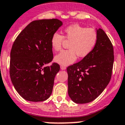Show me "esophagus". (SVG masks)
Wrapping results in <instances>:
<instances>
[{
    "label": "esophagus",
    "mask_w": 125,
    "mask_h": 125,
    "mask_svg": "<svg viewBox=\"0 0 125 125\" xmlns=\"http://www.w3.org/2000/svg\"><path fill=\"white\" fill-rule=\"evenodd\" d=\"M66 69V66H61V70H65Z\"/></svg>",
    "instance_id": "34e87169"
}]
</instances>
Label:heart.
Listing matches in <instances>:
<instances>
[{"label":"heart","instance_id":"obj_1","mask_svg":"<svg viewBox=\"0 0 125 125\" xmlns=\"http://www.w3.org/2000/svg\"><path fill=\"white\" fill-rule=\"evenodd\" d=\"M64 37L71 41L69 50H64L54 57V61L61 66H68L74 63L77 55L80 58L87 56L93 51L98 40L97 33L94 28H86L79 24L69 25L64 29ZM64 36L55 32L51 38L52 50L58 51L62 48Z\"/></svg>","mask_w":125,"mask_h":125}]
</instances>
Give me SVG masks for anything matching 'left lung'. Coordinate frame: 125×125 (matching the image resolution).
<instances>
[{
  "label": "left lung",
  "instance_id": "obj_1",
  "mask_svg": "<svg viewBox=\"0 0 125 125\" xmlns=\"http://www.w3.org/2000/svg\"><path fill=\"white\" fill-rule=\"evenodd\" d=\"M98 35L93 51L80 62L67 68L68 94L76 104H87L100 95L111 79L114 55L105 31L96 28Z\"/></svg>",
  "mask_w": 125,
  "mask_h": 125
}]
</instances>
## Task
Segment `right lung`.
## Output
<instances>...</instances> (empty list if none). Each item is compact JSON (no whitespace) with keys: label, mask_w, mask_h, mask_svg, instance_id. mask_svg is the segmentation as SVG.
Segmentation results:
<instances>
[{"label":"right lung","mask_w":125,"mask_h":125,"mask_svg":"<svg viewBox=\"0 0 125 125\" xmlns=\"http://www.w3.org/2000/svg\"><path fill=\"white\" fill-rule=\"evenodd\" d=\"M62 25L58 19L31 22L15 40L10 52V75L22 98L30 102L44 101L52 91L59 64L46 66L53 59L51 38Z\"/></svg>","instance_id":"obj_1"}]
</instances>
